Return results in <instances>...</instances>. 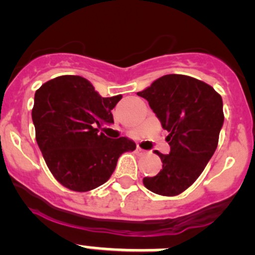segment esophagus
I'll return each mask as SVG.
<instances>
[{
	"label": "esophagus",
	"mask_w": 255,
	"mask_h": 255,
	"mask_svg": "<svg viewBox=\"0 0 255 255\" xmlns=\"http://www.w3.org/2000/svg\"><path fill=\"white\" fill-rule=\"evenodd\" d=\"M146 152H147V151L143 150V148H141V147L136 148V153H137V155H145Z\"/></svg>",
	"instance_id": "esophagus-1"
}]
</instances>
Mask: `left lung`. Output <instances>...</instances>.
<instances>
[{
  "label": "left lung",
  "mask_w": 255,
  "mask_h": 255,
  "mask_svg": "<svg viewBox=\"0 0 255 255\" xmlns=\"http://www.w3.org/2000/svg\"><path fill=\"white\" fill-rule=\"evenodd\" d=\"M145 98L165 130L171 150L157 152L162 170L145 177L151 192L176 196L187 190L202 173L218 145L223 127V102L211 85L181 74L158 78L137 93Z\"/></svg>",
  "instance_id": "obj_1"
}]
</instances>
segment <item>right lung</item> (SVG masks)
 Masks as SVG:
<instances>
[{"label":"right lung","instance_id":"add662e5","mask_svg":"<svg viewBox=\"0 0 255 255\" xmlns=\"http://www.w3.org/2000/svg\"><path fill=\"white\" fill-rule=\"evenodd\" d=\"M122 94L103 98L79 75H62L34 94L36 140L50 172L64 187L87 192L107 182L123 152L133 151L128 137L110 138L98 128L114 123L112 110Z\"/></svg>","mask_w":255,"mask_h":255}]
</instances>
